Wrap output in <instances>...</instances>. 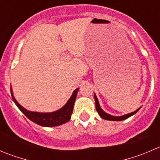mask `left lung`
Masks as SVG:
<instances>
[{
  "mask_svg": "<svg viewBox=\"0 0 160 160\" xmlns=\"http://www.w3.org/2000/svg\"><path fill=\"white\" fill-rule=\"evenodd\" d=\"M94 100H95L96 110H97V112H98L99 116H100L102 119H106V120H112V121H121V120H124V119H128V118L131 117V116H133V115L135 114V113L137 112L139 109H140V108H138L136 111L133 112L129 113V114L123 115V116H112V115L108 114V113H106L105 112H104L103 110L101 108L100 105H99L98 100L97 96H96L95 94H94Z\"/></svg>",
  "mask_w": 160,
  "mask_h": 160,
  "instance_id": "obj_1",
  "label": "left lung"
}]
</instances>
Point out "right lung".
Instances as JSON below:
<instances>
[{"label": "right lung", "instance_id": "1", "mask_svg": "<svg viewBox=\"0 0 160 160\" xmlns=\"http://www.w3.org/2000/svg\"><path fill=\"white\" fill-rule=\"evenodd\" d=\"M79 88H77L72 93V96L67 103L57 111L52 112H31L29 110L23 108L22 105L18 104L16 99L15 98L13 95V93L12 91V87H11V94H12V98L13 99L15 105L18 106V108L21 110L22 112L33 123L40 125L42 127H56L59 125L63 124L69 120L71 118V115L73 110V105L75 103L76 98H77V92H78Z\"/></svg>", "mask_w": 160, "mask_h": 160}]
</instances>
